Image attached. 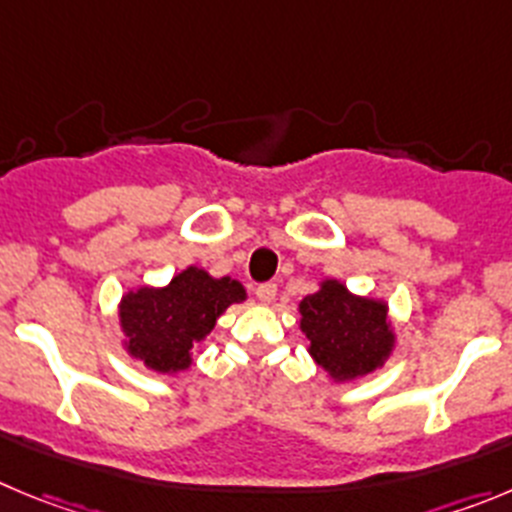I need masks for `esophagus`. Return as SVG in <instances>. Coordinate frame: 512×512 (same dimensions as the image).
Returning <instances> with one entry per match:
<instances>
[{"label": "esophagus", "mask_w": 512, "mask_h": 512, "mask_svg": "<svg viewBox=\"0 0 512 512\" xmlns=\"http://www.w3.org/2000/svg\"><path fill=\"white\" fill-rule=\"evenodd\" d=\"M275 295H278V285L275 283L257 285V300H260V303H272V300H275Z\"/></svg>", "instance_id": "34e87169"}]
</instances>
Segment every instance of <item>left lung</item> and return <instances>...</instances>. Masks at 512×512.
<instances>
[{
  "instance_id": "8db88e82",
  "label": "left lung",
  "mask_w": 512,
  "mask_h": 512,
  "mask_svg": "<svg viewBox=\"0 0 512 512\" xmlns=\"http://www.w3.org/2000/svg\"><path fill=\"white\" fill-rule=\"evenodd\" d=\"M300 328L310 341V356L336 379L364 376L381 366L391 351L394 333L386 305L356 298L336 280L300 303Z\"/></svg>"
}]
</instances>
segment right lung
I'll return each instance as SVG.
<instances>
[{"label": "right lung", "instance_id": "add662e5", "mask_svg": "<svg viewBox=\"0 0 512 512\" xmlns=\"http://www.w3.org/2000/svg\"><path fill=\"white\" fill-rule=\"evenodd\" d=\"M245 300L237 280H214L189 267L166 288L128 293L121 303V326L128 351L154 371H181L191 364L189 351L214 328L232 303Z\"/></svg>", "mask_w": 512, "mask_h": 512}]
</instances>
